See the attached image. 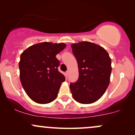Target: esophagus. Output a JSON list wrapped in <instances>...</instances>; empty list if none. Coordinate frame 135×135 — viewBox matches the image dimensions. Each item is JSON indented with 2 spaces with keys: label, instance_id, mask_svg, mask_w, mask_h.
I'll return each mask as SVG.
<instances>
[{
  "label": "esophagus",
  "instance_id": "34e87169",
  "mask_svg": "<svg viewBox=\"0 0 135 135\" xmlns=\"http://www.w3.org/2000/svg\"><path fill=\"white\" fill-rule=\"evenodd\" d=\"M66 76H68V75H69V71H66Z\"/></svg>",
  "mask_w": 135,
  "mask_h": 135
}]
</instances>
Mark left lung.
Instances as JSON below:
<instances>
[{"instance_id":"1","label":"left lung","mask_w":135,"mask_h":135,"mask_svg":"<svg viewBox=\"0 0 135 135\" xmlns=\"http://www.w3.org/2000/svg\"><path fill=\"white\" fill-rule=\"evenodd\" d=\"M79 69V79L70 88L75 101L83 104L97 102L105 93L110 83L112 66L107 51L88 41L71 45Z\"/></svg>"}]
</instances>
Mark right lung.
I'll list each match as a JSON object with an SVG mask.
<instances>
[{
    "label": "right lung",
    "mask_w": 135,
    "mask_h": 135,
    "mask_svg": "<svg viewBox=\"0 0 135 135\" xmlns=\"http://www.w3.org/2000/svg\"><path fill=\"white\" fill-rule=\"evenodd\" d=\"M66 47L64 43L41 42L23 51L19 62L20 77L26 93L33 102L46 104L55 100L65 77L58 71L56 56Z\"/></svg>",
    "instance_id": "obj_1"
}]
</instances>
